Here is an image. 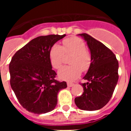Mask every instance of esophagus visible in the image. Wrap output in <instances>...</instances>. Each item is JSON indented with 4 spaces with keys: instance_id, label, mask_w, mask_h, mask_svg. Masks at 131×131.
<instances>
[{
    "instance_id": "1",
    "label": "esophagus",
    "mask_w": 131,
    "mask_h": 131,
    "mask_svg": "<svg viewBox=\"0 0 131 131\" xmlns=\"http://www.w3.org/2000/svg\"><path fill=\"white\" fill-rule=\"evenodd\" d=\"M67 84H68V86H69V87H71V86H73L74 85V83H69V82H68V83H67Z\"/></svg>"
}]
</instances>
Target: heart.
<instances>
[{"instance_id": "b5f03b06", "label": "heart", "mask_w": 131, "mask_h": 131, "mask_svg": "<svg viewBox=\"0 0 131 131\" xmlns=\"http://www.w3.org/2000/svg\"><path fill=\"white\" fill-rule=\"evenodd\" d=\"M86 48L84 41L77 37L68 38L63 40L62 46L54 44L51 47L49 52L50 62L55 69H59L62 66L64 54H72L69 61L71 65L63 67L58 71L61 79L74 81L81 75V71H86L89 69L92 56Z\"/></svg>"}]
</instances>
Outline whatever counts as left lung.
<instances>
[{
    "mask_svg": "<svg viewBox=\"0 0 131 131\" xmlns=\"http://www.w3.org/2000/svg\"><path fill=\"white\" fill-rule=\"evenodd\" d=\"M87 43L92 62L81 83L83 94L75 98L76 106L86 111L98 110L110 101L119 79V63L115 55L100 41L86 33L79 34Z\"/></svg>",
    "mask_w": 131,
    "mask_h": 131,
    "instance_id": "left-lung-1",
    "label": "left lung"
}]
</instances>
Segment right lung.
Wrapping results in <instances>:
<instances>
[{"instance_id": "obj_1", "label": "right lung", "mask_w": 131, "mask_h": 131, "mask_svg": "<svg viewBox=\"0 0 131 131\" xmlns=\"http://www.w3.org/2000/svg\"><path fill=\"white\" fill-rule=\"evenodd\" d=\"M66 35L40 36L16 52L9 65L10 85L20 104L28 112L42 114L57 105L59 91L67 87L66 82L55 79L49 52Z\"/></svg>"}]
</instances>
